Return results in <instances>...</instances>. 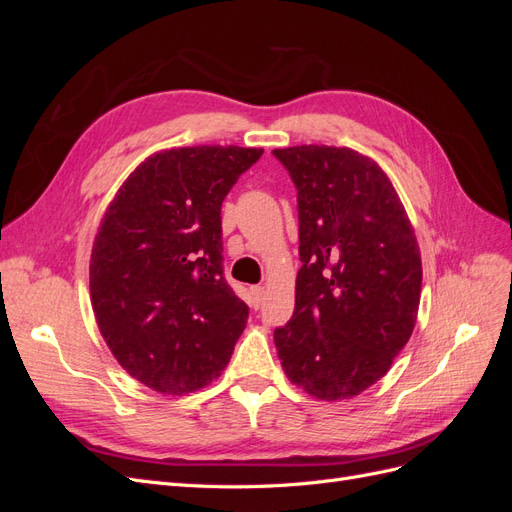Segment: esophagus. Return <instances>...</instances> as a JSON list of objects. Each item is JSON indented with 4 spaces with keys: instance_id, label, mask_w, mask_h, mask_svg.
Masks as SVG:
<instances>
[{
    "instance_id": "esophagus-1",
    "label": "esophagus",
    "mask_w": 512,
    "mask_h": 512,
    "mask_svg": "<svg viewBox=\"0 0 512 512\" xmlns=\"http://www.w3.org/2000/svg\"><path fill=\"white\" fill-rule=\"evenodd\" d=\"M250 294H252V307L258 309L260 303H262V297H265V288H262V286H252Z\"/></svg>"
}]
</instances>
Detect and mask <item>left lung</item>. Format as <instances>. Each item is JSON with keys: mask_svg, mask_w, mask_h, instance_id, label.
<instances>
[{"mask_svg": "<svg viewBox=\"0 0 512 512\" xmlns=\"http://www.w3.org/2000/svg\"><path fill=\"white\" fill-rule=\"evenodd\" d=\"M297 185L294 314L273 339L288 380L324 401L361 395L408 344L421 252L384 170L348 147L275 149Z\"/></svg>", "mask_w": 512, "mask_h": 512, "instance_id": "1", "label": "left lung"}]
</instances>
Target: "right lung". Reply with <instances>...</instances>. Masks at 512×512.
Here are the masks:
<instances>
[{
	"mask_svg": "<svg viewBox=\"0 0 512 512\" xmlns=\"http://www.w3.org/2000/svg\"><path fill=\"white\" fill-rule=\"evenodd\" d=\"M262 149L153 153L123 181L89 262L98 329L119 365L162 395L222 374L250 309L224 280L222 203Z\"/></svg>",
	"mask_w": 512,
	"mask_h": 512,
	"instance_id": "right-lung-1",
	"label": "right lung"
}]
</instances>
